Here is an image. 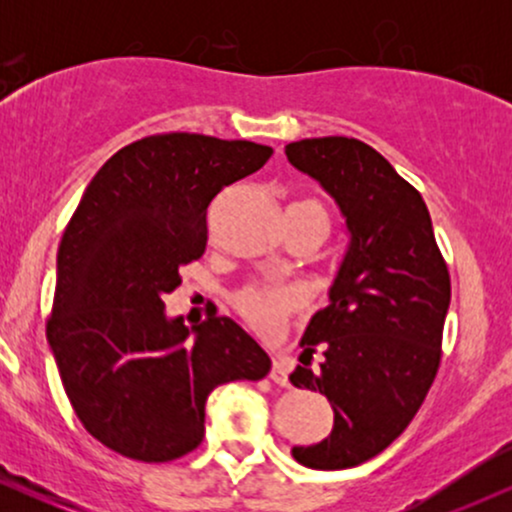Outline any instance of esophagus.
<instances>
[{"label":"esophagus","instance_id":"esophagus-1","mask_svg":"<svg viewBox=\"0 0 512 512\" xmlns=\"http://www.w3.org/2000/svg\"><path fill=\"white\" fill-rule=\"evenodd\" d=\"M269 378H272L276 385H281V387H289V368H286L284 363L279 361V358H274V363H272V370H269Z\"/></svg>","mask_w":512,"mask_h":512}]
</instances>
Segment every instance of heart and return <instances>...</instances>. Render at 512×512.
<instances>
[{"mask_svg": "<svg viewBox=\"0 0 512 512\" xmlns=\"http://www.w3.org/2000/svg\"><path fill=\"white\" fill-rule=\"evenodd\" d=\"M296 209H310L327 221L322 204L313 202V199L298 202ZM233 303H236L240 317L248 322L252 330L264 334V337H272L301 308L303 298L301 293L286 289V286H245L243 291L236 293Z\"/></svg>", "mask_w": 512, "mask_h": 512, "instance_id": "1", "label": "heart"}]
</instances>
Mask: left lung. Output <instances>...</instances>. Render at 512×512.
Wrapping results in <instances>:
<instances>
[{
    "mask_svg": "<svg viewBox=\"0 0 512 512\" xmlns=\"http://www.w3.org/2000/svg\"><path fill=\"white\" fill-rule=\"evenodd\" d=\"M286 156L330 192L351 233L330 305L310 320L301 366L289 378L330 399L334 426L291 455L310 469L356 467L411 424L436 380L448 264L424 197L373 146L349 137L301 139ZM317 350L323 358L313 369Z\"/></svg>",
    "mask_w": 512,
    "mask_h": 512,
    "instance_id": "left-lung-1",
    "label": "left lung"
}]
</instances>
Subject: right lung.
<instances>
[{"label": "right lung", "instance_id": "1", "mask_svg": "<svg viewBox=\"0 0 512 512\" xmlns=\"http://www.w3.org/2000/svg\"><path fill=\"white\" fill-rule=\"evenodd\" d=\"M272 154L245 139L154 134L88 182L57 252L48 342L76 416L105 448L178 460L202 443L214 387L272 368L231 317L214 310L187 330L163 303L182 284V264L204 255L211 199Z\"/></svg>", "mask_w": 512, "mask_h": 512}]
</instances>
